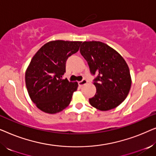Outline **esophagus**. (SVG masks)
I'll list each match as a JSON object with an SVG mask.
<instances>
[{
	"label": "esophagus",
	"instance_id": "obj_1",
	"mask_svg": "<svg viewBox=\"0 0 156 156\" xmlns=\"http://www.w3.org/2000/svg\"><path fill=\"white\" fill-rule=\"evenodd\" d=\"M87 83V81L86 80H83L82 81H81V82H79L78 84L80 87H82V86H84V84H86Z\"/></svg>",
	"mask_w": 156,
	"mask_h": 156
}]
</instances>
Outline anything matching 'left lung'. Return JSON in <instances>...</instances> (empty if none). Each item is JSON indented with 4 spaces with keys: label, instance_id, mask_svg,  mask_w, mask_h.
<instances>
[{
    "label": "left lung",
    "instance_id": "obj_1",
    "mask_svg": "<svg viewBox=\"0 0 156 156\" xmlns=\"http://www.w3.org/2000/svg\"><path fill=\"white\" fill-rule=\"evenodd\" d=\"M80 53L88 63L91 73L97 75L94 80L97 92L89 99L91 105L104 112L120 105L131 86L125 59L114 49L99 41L83 42Z\"/></svg>",
    "mask_w": 156,
    "mask_h": 156
}]
</instances>
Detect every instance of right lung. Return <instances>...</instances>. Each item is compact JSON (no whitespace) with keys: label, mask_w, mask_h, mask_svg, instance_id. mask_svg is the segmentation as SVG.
Instances as JSON below:
<instances>
[{"label":"right lung","mask_w":156,"mask_h":156,"mask_svg":"<svg viewBox=\"0 0 156 156\" xmlns=\"http://www.w3.org/2000/svg\"><path fill=\"white\" fill-rule=\"evenodd\" d=\"M82 42L53 40L35 53L25 72V84L32 101L50 114L67 108L78 83L63 80L68 57L78 52Z\"/></svg>","instance_id":"obj_1"}]
</instances>
